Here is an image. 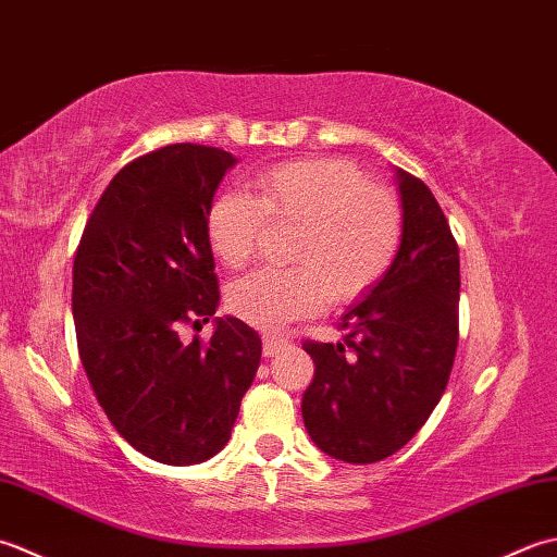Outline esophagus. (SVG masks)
I'll return each mask as SVG.
<instances>
[{"label":"esophagus","instance_id":"obj_1","mask_svg":"<svg viewBox=\"0 0 557 557\" xmlns=\"http://www.w3.org/2000/svg\"><path fill=\"white\" fill-rule=\"evenodd\" d=\"M262 342H264V356H267V358L276 356L283 346H288V338L281 336V334H274V332L264 334Z\"/></svg>","mask_w":557,"mask_h":557}]
</instances>
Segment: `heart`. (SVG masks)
<instances>
[{"instance_id":"1","label":"heart","mask_w":557,"mask_h":557,"mask_svg":"<svg viewBox=\"0 0 557 557\" xmlns=\"http://www.w3.org/2000/svg\"><path fill=\"white\" fill-rule=\"evenodd\" d=\"M269 223L298 225L290 269H262L228 293L233 314L281 329L317 312L324 298L350 302L377 283L399 252L401 207L346 161H298L257 177V197L223 191L207 213L209 245L225 267L252 262Z\"/></svg>"}]
</instances>
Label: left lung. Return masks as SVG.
<instances>
[{
  "label": "left lung",
  "instance_id": "obj_1",
  "mask_svg": "<svg viewBox=\"0 0 557 557\" xmlns=\"http://www.w3.org/2000/svg\"><path fill=\"white\" fill-rule=\"evenodd\" d=\"M394 173L404 215L394 264L342 317L344 342L302 344L314 360L305 428L348 463L387 459L423 428L459 342V247L433 191L401 168Z\"/></svg>",
  "mask_w": 557,
  "mask_h": 557
}]
</instances>
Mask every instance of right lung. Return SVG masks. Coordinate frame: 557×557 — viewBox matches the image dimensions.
<instances>
[{"mask_svg":"<svg viewBox=\"0 0 557 557\" xmlns=\"http://www.w3.org/2000/svg\"><path fill=\"white\" fill-rule=\"evenodd\" d=\"M235 163L199 144L136 158L110 180L74 257L76 344L96 399L136 451L170 467L225 447L262 358L237 317H214L209 345L178 338L219 310L207 213Z\"/></svg>","mask_w":557,"mask_h":557,"instance_id":"obj_1","label":"right lung"}]
</instances>
